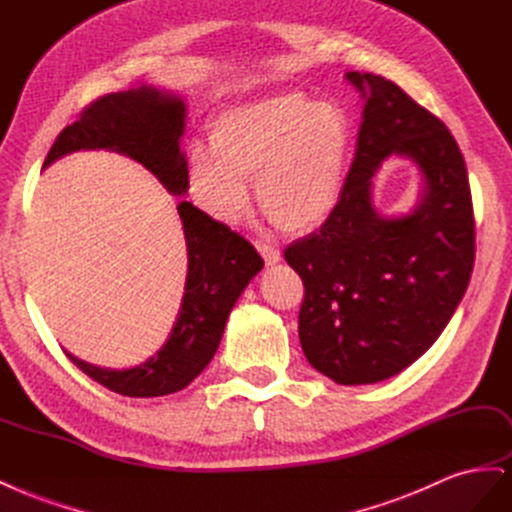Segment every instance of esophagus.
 Returning a JSON list of instances; mask_svg holds the SVG:
<instances>
[{"label":"esophagus","instance_id":"34e87169","mask_svg":"<svg viewBox=\"0 0 512 512\" xmlns=\"http://www.w3.org/2000/svg\"><path fill=\"white\" fill-rule=\"evenodd\" d=\"M255 246H257V251L261 253L263 261H266L268 266H274V263H278V261H280V251L276 249L274 244H270V242H263V240H257V242H255Z\"/></svg>","mask_w":512,"mask_h":512}]
</instances>
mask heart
Returning a JSON list of instances; mask_svg holds the SVG:
<instances>
[{
    "instance_id": "1",
    "label": "heart",
    "mask_w": 512,
    "mask_h": 512,
    "mask_svg": "<svg viewBox=\"0 0 512 512\" xmlns=\"http://www.w3.org/2000/svg\"><path fill=\"white\" fill-rule=\"evenodd\" d=\"M349 125L338 106L278 95L223 110L210 125V151L189 161L195 202L221 223L249 210V180L261 210L287 232L319 225L342 189Z\"/></svg>"
}]
</instances>
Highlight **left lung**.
I'll list each match as a JSON object with an SVG mask.
<instances>
[{
  "label": "left lung",
  "instance_id": "8db88e82",
  "mask_svg": "<svg viewBox=\"0 0 512 512\" xmlns=\"http://www.w3.org/2000/svg\"><path fill=\"white\" fill-rule=\"evenodd\" d=\"M346 78L366 100L355 159L325 223L291 242L285 259L304 283L310 366L338 385H368L408 368L451 321L474 266V212L447 125L383 76ZM391 154L424 174L420 204L395 220L371 206V178Z\"/></svg>",
  "mask_w": 512,
  "mask_h": 512
}]
</instances>
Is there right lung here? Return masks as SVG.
I'll return each instance as SVG.
<instances>
[{"mask_svg":"<svg viewBox=\"0 0 512 512\" xmlns=\"http://www.w3.org/2000/svg\"><path fill=\"white\" fill-rule=\"evenodd\" d=\"M185 112L180 97L146 85L104 95L61 131L44 168L63 155L108 148L142 163L172 195H183L189 189L187 159L180 151ZM176 210L185 229L189 270L170 338L151 359L129 370L97 368L65 353L93 381L127 398H159L185 389L202 374L219 349L229 312L263 268L255 246L227 225L191 202H180Z\"/></svg>","mask_w":512,"mask_h":512,"instance_id":"add662e5","label":"right lung"}]
</instances>
